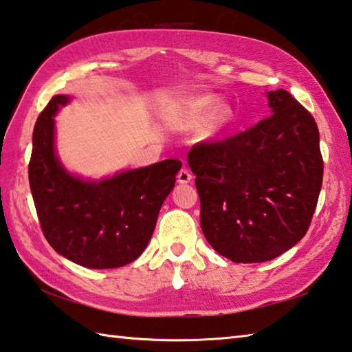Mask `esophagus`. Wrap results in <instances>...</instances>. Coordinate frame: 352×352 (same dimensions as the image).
I'll return each instance as SVG.
<instances>
[{
    "label": "esophagus",
    "mask_w": 352,
    "mask_h": 352,
    "mask_svg": "<svg viewBox=\"0 0 352 352\" xmlns=\"http://www.w3.org/2000/svg\"><path fill=\"white\" fill-rule=\"evenodd\" d=\"M192 173H190L187 168H181V171L177 173V182L179 184H188L192 181Z\"/></svg>",
    "instance_id": "1"
}]
</instances>
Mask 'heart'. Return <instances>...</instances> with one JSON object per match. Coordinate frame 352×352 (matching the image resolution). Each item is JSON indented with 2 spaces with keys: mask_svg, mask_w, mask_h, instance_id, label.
I'll use <instances>...</instances> for the list:
<instances>
[{
  "mask_svg": "<svg viewBox=\"0 0 352 352\" xmlns=\"http://www.w3.org/2000/svg\"><path fill=\"white\" fill-rule=\"evenodd\" d=\"M214 103H217L214 96L196 97L188 103V113L192 116H202L208 111L204 123V135L208 139L217 138L232 122V109L223 103L214 107Z\"/></svg>",
  "mask_w": 352,
  "mask_h": 352,
  "instance_id": "b5f03b06",
  "label": "heart"
}]
</instances>
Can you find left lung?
<instances>
[{"label":"left lung","instance_id":"1","mask_svg":"<svg viewBox=\"0 0 352 352\" xmlns=\"http://www.w3.org/2000/svg\"><path fill=\"white\" fill-rule=\"evenodd\" d=\"M274 114L224 140L196 144L188 165L208 244L235 263H263L309 229L323 181L317 123L285 89L267 92Z\"/></svg>","mask_w":352,"mask_h":352}]
</instances>
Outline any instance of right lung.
Wrapping results in <instances>:
<instances>
[{"mask_svg": "<svg viewBox=\"0 0 352 352\" xmlns=\"http://www.w3.org/2000/svg\"><path fill=\"white\" fill-rule=\"evenodd\" d=\"M69 102L55 96L36 119L29 186L43 235L55 252L88 269H114L142 255L181 170L177 159L85 181L55 154L54 116Z\"/></svg>", "mask_w": 352, "mask_h": 352, "instance_id": "obj_1", "label": "right lung"}]
</instances>
